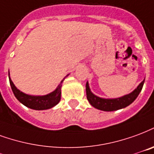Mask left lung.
I'll list each match as a JSON object with an SVG mask.
<instances>
[{
    "label": "left lung",
    "instance_id": "1",
    "mask_svg": "<svg viewBox=\"0 0 154 154\" xmlns=\"http://www.w3.org/2000/svg\"><path fill=\"white\" fill-rule=\"evenodd\" d=\"M144 80L135 88L131 93L126 94L124 96L116 99H103L99 96L94 95L89 87L88 82H86V97L88 100L89 103H91L95 109H100L102 111L106 112H111V111H116L118 109L126 108L131 103H133L135 100L137 98L139 94L140 93L141 90L144 86Z\"/></svg>",
    "mask_w": 154,
    "mask_h": 154
}]
</instances>
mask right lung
<instances>
[{
  "label": "right lung",
  "mask_w": 154,
  "mask_h": 154,
  "mask_svg": "<svg viewBox=\"0 0 154 154\" xmlns=\"http://www.w3.org/2000/svg\"><path fill=\"white\" fill-rule=\"evenodd\" d=\"M68 76V75H67L66 77ZM9 79H10V86L13 91L14 96L20 103H22L23 105L29 109H35V110H45V109L53 108L60 101L61 87H62V83L64 78L63 80L61 81L60 84L54 91L45 95H31V94H27L20 91L19 89H17L16 86H14L13 82L10 79V72H9Z\"/></svg>",
  "instance_id": "right-lung-1"
}]
</instances>
